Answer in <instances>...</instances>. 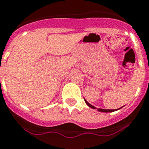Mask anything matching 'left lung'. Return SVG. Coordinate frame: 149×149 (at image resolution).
Returning <instances> with one entry per match:
<instances>
[{"label":"left lung","instance_id":"obj_1","mask_svg":"<svg viewBox=\"0 0 149 149\" xmlns=\"http://www.w3.org/2000/svg\"><path fill=\"white\" fill-rule=\"evenodd\" d=\"M85 102L87 103V105L88 106V107H90L91 108H93V109H95V107H94V106L91 105L89 102H88L87 101L85 100ZM98 111H101V112H113V111H117V110H107V109H101V108H98Z\"/></svg>","mask_w":149,"mask_h":149}]
</instances>
